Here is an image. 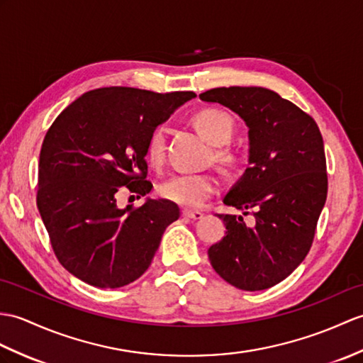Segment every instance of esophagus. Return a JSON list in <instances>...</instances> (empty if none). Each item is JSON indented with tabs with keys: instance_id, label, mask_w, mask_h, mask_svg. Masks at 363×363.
Segmentation results:
<instances>
[{
	"instance_id": "1",
	"label": "esophagus",
	"mask_w": 363,
	"mask_h": 363,
	"mask_svg": "<svg viewBox=\"0 0 363 363\" xmlns=\"http://www.w3.org/2000/svg\"><path fill=\"white\" fill-rule=\"evenodd\" d=\"M182 216L185 218H190V220H201L202 216H204V213L202 212H198V210H189V208H184L182 210Z\"/></svg>"
}]
</instances>
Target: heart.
Instances as JSON below:
<instances>
[{"mask_svg":"<svg viewBox=\"0 0 363 363\" xmlns=\"http://www.w3.org/2000/svg\"><path fill=\"white\" fill-rule=\"evenodd\" d=\"M193 125L202 138L215 145L213 156L227 168L237 167L238 155L227 147L235 134L232 117L223 109L206 108L193 116ZM147 157L153 165H159L165 159V128L162 125L151 131L147 142ZM218 190V181L208 173H181L159 185L161 196L185 207H199Z\"/></svg>","mask_w":363,"mask_h":363,"instance_id":"obj_1","label":"heart"}]
</instances>
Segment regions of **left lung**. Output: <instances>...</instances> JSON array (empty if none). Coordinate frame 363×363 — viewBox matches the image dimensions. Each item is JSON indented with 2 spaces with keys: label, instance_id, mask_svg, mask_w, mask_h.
Segmentation results:
<instances>
[{
  "label": "left lung",
  "instance_id": "8db88e82",
  "mask_svg": "<svg viewBox=\"0 0 363 363\" xmlns=\"http://www.w3.org/2000/svg\"><path fill=\"white\" fill-rule=\"evenodd\" d=\"M237 113L249 128V167L224 196L242 215H218L225 237L210 246L216 274L242 291L272 288L301 263L326 201L323 139L313 117L259 86L199 94ZM255 215L252 225L242 216Z\"/></svg>",
  "mask_w": 363,
  "mask_h": 363
}]
</instances>
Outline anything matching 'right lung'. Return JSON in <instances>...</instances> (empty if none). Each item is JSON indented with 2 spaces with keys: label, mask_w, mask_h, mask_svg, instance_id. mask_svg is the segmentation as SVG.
Segmentation results:
<instances>
[{
  "label": "right lung",
  "mask_w": 363,
  "mask_h": 363,
  "mask_svg": "<svg viewBox=\"0 0 363 363\" xmlns=\"http://www.w3.org/2000/svg\"><path fill=\"white\" fill-rule=\"evenodd\" d=\"M196 94L109 86L65 108L40 151L37 206L60 264L102 289L133 283L147 271L179 207L150 199L117 206L125 189L145 196L147 142L156 126Z\"/></svg>",
  "instance_id": "add662e5"
}]
</instances>
